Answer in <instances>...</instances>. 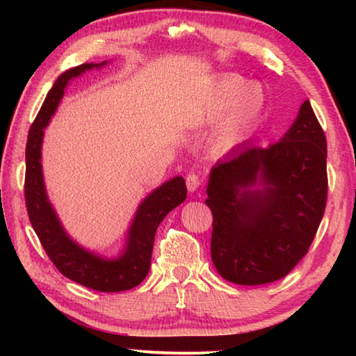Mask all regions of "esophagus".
Returning <instances> with one entry per match:
<instances>
[{
    "label": "esophagus",
    "mask_w": 356,
    "mask_h": 356,
    "mask_svg": "<svg viewBox=\"0 0 356 356\" xmlns=\"http://www.w3.org/2000/svg\"><path fill=\"white\" fill-rule=\"evenodd\" d=\"M201 185V177L200 174L196 172H190L188 176H186V188H188V191H196L197 188H200Z\"/></svg>",
    "instance_id": "34e87169"
}]
</instances>
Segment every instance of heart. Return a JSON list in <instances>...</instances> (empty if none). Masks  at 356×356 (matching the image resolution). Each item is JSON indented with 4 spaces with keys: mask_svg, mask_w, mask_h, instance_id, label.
<instances>
[{
    "mask_svg": "<svg viewBox=\"0 0 356 356\" xmlns=\"http://www.w3.org/2000/svg\"><path fill=\"white\" fill-rule=\"evenodd\" d=\"M262 108V94L242 76L227 75L213 84L210 92V114L220 118L227 114L216 131V146L231 150L245 140L250 125L257 119Z\"/></svg>",
    "mask_w": 356,
    "mask_h": 356,
    "instance_id": "b5f03b06",
    "label": "heart"
}]
</instances>
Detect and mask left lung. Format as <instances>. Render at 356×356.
Returning <instances> with one entry per match:
<instances>
[{
	"label": "left lung",
	"mask_w": 356,
	"mask_h": 356,
	"mask_svg": "<svg viewBox=\"0 0 356 356\" xmlns=\"http://www.w3.org/2000/svg\"><path fill=\"white\" fill-rule=\"evenodd\" d=\"M327 193V138L306 100L280 141L245 143L210 171L215 268L242 286L284 278L316 237Z\"/></svg>",
	"instance_id": "8db88e82"
}]
</instances>
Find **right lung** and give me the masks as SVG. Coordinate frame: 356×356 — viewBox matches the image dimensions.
I'll list each match as a JSON object with an SVG mask.
<instances>
[{"mask_svg":"<svg viewBox=\"0 0 356 356\" xmlns=\"http://www.w3.org/2000/svg\"><path fill=\"white\" fill-rule=\"evenodd\" d=\"M105 64L106 61L100 64L86 63L69 69L58 76L47 94L28 134L25 201L29 221L42 246L65 278L99 292H122L138 286L147 276L156 227L186 197L184 177L168 180L150 193L136 210L122 254L118 259H105L81 248L64 231L55 209L48 201L40 163L44 129L55 114L65 86L83 72L99 69Z\"/></svg>","mask_w":356,"mask_h":356,"instance_id":"add662e5","label":"right lung"}]
</instances>
